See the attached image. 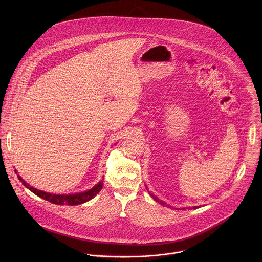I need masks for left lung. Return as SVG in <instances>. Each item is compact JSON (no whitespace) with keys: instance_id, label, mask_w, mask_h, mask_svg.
Here are the masks:
<instances>
[{"instance_id":"1","label":"left lung","mask_w":262,"mask_h":262,"mask_svg":"<svg viewBox=\"0 0 262 262\" xmlns=\"http://www.w3.org/2000/svg\"><path fill=\"white\" fill-rule=\"evenodd\" d=\"M146 188H147V187H146ZM148 191H149V190H148ZM149 193H150V195H151V196H152V198H153V199H154V200H155V201H156V202H158V203H160V204H161V205H165V206H168V207H169V208H172V207H171V206H169V205H166V203H165V202H163V201H161V200H159V199H158V198H157V196H156V195H154V194H153V193H151V191H149ZM198 208H200V207H198V206H194V207H192V209H198ZM174 209H179V208H174ZM182 209H183V210H185V209H186V208H182ZM180 210H181V209H180Z\"/></svg>"}]
</instances>
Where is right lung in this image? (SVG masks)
Listing matches in <instances>:
<instances>
[{"label": "right lung", "instance_id": "obj_1", "mask_svg": "<svg viewBox=\"0 0 262 262\" xmlns=\"http://www.w3.org/2000/svg\"><path fill=\"white\" fill-rule=\"evenodd\" d=\"M17 173V170H15ZM18 179L20 182H22V184L24 185V187L29 188V190H31L33 193H35L38 196H40L41 199L48 201L52 204L55 205H69V206H75V205H80L83 204L90 200H92L93 198L96 196L97 193L100 192V190L102 189V187L104 186L103 181H100L96 186L86 189L84 191H80V192H75V193H68V194H55V193H50V192H46L43 190L37 189L35 187H31L28 183H26L19 174ZM104 178V177H103Z\"/></svg>", "mask_w": 262, "mask_h": 262}]
</instances>
